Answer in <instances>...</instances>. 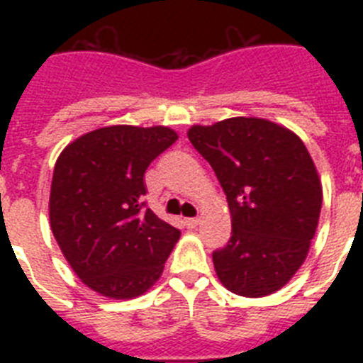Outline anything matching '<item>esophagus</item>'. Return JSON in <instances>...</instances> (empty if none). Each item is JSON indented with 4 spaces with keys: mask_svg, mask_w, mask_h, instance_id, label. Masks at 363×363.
Wrapping results in <instances>:
<instances>
[{
    "mask_svg": "<svg viewBox=\"0 0 363 363\" xmlns=\"http://www.w3.org/2000/svg\"><path fill=\"white\" fill-rule=\"evenodd\" d=\"M198 223H200V218H185V225H187L189 229L198 227Z\"/></svg>",
    "mask_w": 363,
    "mask_h": 363,
    "instance_id": "1",
    "label": "esophagus"
}]
</instances>
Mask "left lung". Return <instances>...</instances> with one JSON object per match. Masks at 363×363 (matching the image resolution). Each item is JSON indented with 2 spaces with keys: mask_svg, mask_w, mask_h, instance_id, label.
<instances>
[{
  "mask_svg": "<svg viewBox=\"0 0 363 363\" xmlns=\"http://www.w3.org/2000/svg\"><path fill=\"white\" fill-rule=\"evenodd\" d=\"M225 192L233 233L213 252L220 281L240 296L281 289L309 252L322 185L309 150L281 125L229 118L187 133Z\"/></svg>",
  "mask_w": 363,
  "mask_h": 363,
  "instance_id": "1",
  "label": "left lung"
}]
</instances>
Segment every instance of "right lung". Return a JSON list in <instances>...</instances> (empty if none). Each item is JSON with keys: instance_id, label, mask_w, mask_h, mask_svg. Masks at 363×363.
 <instances>
[{"instance_id": "right-lung-1", "label": "right lung", "mask_w": 363, "mask_h": 363, "mask_svg": "<svg viewBox=\"0 0 363 363\" xmlns=\"http://www.w3.org/2000/svg\"><path fill=\"white\" fill-rule=\"evenodd\" d=\"M178 140L169 127L112 125L83 134L54 165L49 216L79 280L129 300L150 289L179 230L145 209L147 167Z\"/></svg>"}]
</instances>
